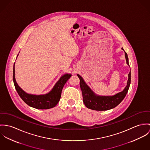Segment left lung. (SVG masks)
Segmentation results:
<instances>
[{"label": "left lung", "instance_id": "8db88e82", "mask_svg": "<svg viewBox=\"0 0 150 150\" xmlns=\"http://www.w3.org/2000/svg\"><path fill=\"white\" fill-rule=\"evenodd\" d=\"M124 50L123 48H121ZM125 52V51H124ZM127 64L129 66L127 53L125 52ZM80 79V87L82 92L83 101L85 106L90 109L98 111L108 110L113 109L121 103L126 96L131 84V71L128 74L127 86L121 92L112 96H100L96 94L84 81L82 77L77 75Z\"/></svg>", "mask_w": 150, "mask_h": 150}]
</instances>
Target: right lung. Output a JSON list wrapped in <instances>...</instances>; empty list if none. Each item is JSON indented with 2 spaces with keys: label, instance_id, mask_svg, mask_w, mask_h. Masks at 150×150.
I'll return each mask as SVG.
<instances>
[{
  "label": "right lung",
  "instance_id": "right-lung-1",
  "mask_svg": "<svg viewBox=\"0 0 150 150\" xmlns=\"http://www.w3.org/2000/svg\"><path fill=\"white\" fill-rule=\"evenodd\" d=\"M18 54L17 55L18 57ZM15 63L13 67V82L18 94L27 105L37 109H48L54 107L59 102L62 89L71 74L63 75L48 94L43 95L29 94L24 91L17 84L15 78Z\"/></svg>",
  "mask_w": 150,
  "mask_h": 150
}]
</instances>
